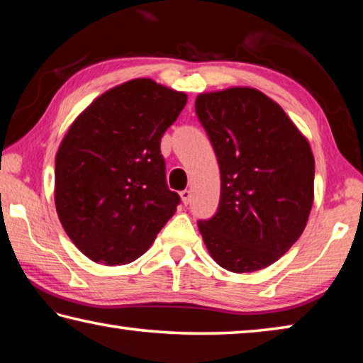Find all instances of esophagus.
Instances as JSON below:
<instances>
[{
	"label": "esophagus",
	"instance_id": "esophagus-1",
	"mask_svg": "<svg viewBox=\"0 0 363 363\" xmlns=\"http://www.w3.org/2000/svg\"><path fill=\"white\" fill-rule=\"evenodd\" d=\"M179 195H181V199H182V203L187 206L190 203V200H192V192H190V190H182Z\"/></svg>",
	"mask_w": 363,
	"mask_h": 363
}]
</instances>
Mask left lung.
<instances>
[{
  "label": "left lung",
  "mask_w": 363,
  "mask_h": 363,
  "mask_svg": "<svg viewBox=\"0 0 363 363\" xmlns=\"http://www.w3.org/2000/svg\"><path fill=\"white\" fill-rule=\"evenodd\" d=\"M195 112L220 171L216 214L199 220L208 251L230 272L280 259L303 233L314 201V155L277 102L255 88L196 97Z\"/></svg>",
  "instance_id": "1"
}]
</instances>
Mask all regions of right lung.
I'll use <instances>...</instances> for the list:
<instances>
[{"mask_svg": "<svg viewBox=\"0 0 363 363\" xmlns=\"http://www.w3.org/2000/svg\"><path fill=\"white\" fill-rule=\"evenodd\" d=\"M187 94L150 78L108 89L72 123L56 155L54 201L67 235L91 261L143 256L179 205L160 140Z\"/></svg>", "mask_w": 363, "mask_h": 363, "instance_id": "1", "label": "right lung"}]
</instances>
